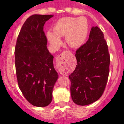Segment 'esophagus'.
<instances>
[{
    "label": "esophagus",
    "instance_id": "1",
    "mask_svg": "<svg viewBox=\"0 0 124 124\" xmlns=\"http://www.w3.org/2000/svg\"><path fill=\"white\" fill-rule=\"evenodd\" d=\"M66 53H67V51H63L62 53H61V54L59 55L58 57H57V59H61V60H65Z\"/></svg>",
    "mask_w": 124,
    "mask_h": 124
}]
</instances>
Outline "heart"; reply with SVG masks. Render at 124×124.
Wrapping results in <instances>:
<instances>
[{"label":"heart","mask_w":124,"mask_h":124,"mask_svg":"<svg viewBox=\"0 0 124 124\" xmlns=\"http://www.w3.org/2000/svg\"><path fill=\"white\" fill-rule=\"evenodd\" d=\"M53 32L48 31L46 36L51 45L60 46L62 43L60 38L65 36V42L71 48L81 46L86 39L88 31L87 20L84 17H65L60 19L53 28Z\"/></svg>","instance_id":"obj_1"}]
</instances>
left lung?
Listing matches in <instances>:
<instances>
[{
  "mask_svg": "<svg viewBox=\"0 0 124 124\" xmlns=\"http://www.w3.org/2000/svg\"><path fill=\"white\" fill-rule=\"evenodd\" d=\"M75 56L78 64L69 76L72 100L77 105H89L102 96L110 72L108 48L100 28H91L88 40Z\"/></svg>",
  "mask_w": 124,
  "mask_h": 124,
  "instance_id": "obj_1",
  "label": "left lung"
}]
</instances>
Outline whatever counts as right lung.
<instances>
[{
	"instance_id": "obj_1",
	"label": "right lung",
	"mask_w": 124,
	"mask_h": 124,
	"mask_svg": "<svg viewBox=\"0 0 124 124\" xmlns=\"http://www.w3.org/2000/svg\"><path fill=\"white\" fill-rule=\"evenodd\" d=\"M53 16L34 14L29 17L20 30L14 51L19 88L30 104L39 107L51 103L58 78L44 31V24Z\"/></svg>"
}]
</instances>
